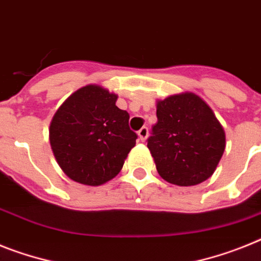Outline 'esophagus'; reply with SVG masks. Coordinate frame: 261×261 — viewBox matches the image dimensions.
Segmentation results:
<instances>
[{
    "mask_svg": "<svg viewBox=\"0 0 261 261\" xmlns=\"http://www.w3.org/2000/svg\"><path fill=\"white\" fill-rule=\"evenodd\" d=\"M138 137H139V139H141L142 142L146 141V139H147V137H148V128H147V127H142L141 130L138 131Z\"/></svg>",
    "mask_w": 261,
    "mask_h": 261,
    "instance_id": "34e87169",
    "label": "esophagus"
}]
</instances>
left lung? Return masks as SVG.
I'll return each instance as SVG.
<instances>
[{"instance_id": "8db88e82", "label": "left lung", "mask_w": 261, "mask_h": 261, "mask_svg": "<svg viewBox=\"0 0 261 261\" xmlns=\"http://www.w3.org/2000/svg\"><path fill=\"white\" fill-rule=\"evenodd\" d=\"M158 122L147 147L162 178L195 186L214 174L225 148V134L211 107L194 93L156 102Z\"/></svg>"}]
</instances>
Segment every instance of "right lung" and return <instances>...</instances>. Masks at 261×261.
Segmentation results:
<instances>
[{"mask_svg": "<svg viewBox=\"0 0 261 261\" xmlns=\"http://www.w3.org/2000/svg\"><path fill=\"white\" fill-rule=\"evenodd\" d=\"M117 95L98 85L81 87L54 114L50 146L71 180L100 186L115 178L135 146L130 115L115 105Z\"/></svg>", "mask_w": 261, "mask_h": 261, "instance_id": "add662e5", "label": "right lung"}]
</instances>
